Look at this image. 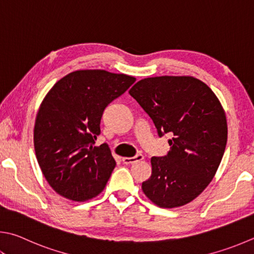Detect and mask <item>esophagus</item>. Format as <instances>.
<instances>
[{
  "mask_svg": "<svg viewBox=\"0 0 254 254\" xmlns=\"http://www.w3.org/2000/svg\"><path fill=\"white\" fill-rule=\"evenodd\" d=\"M144 159V156L142 154H136L135 156H132V158H122V161L124 164H132L135 162H139V161H142Z\"/></svg>",
  "mask_w": 254,
  "mask_h": 254,
  "instance_id": "34e87169",
  "label": "esophagus"
}]
</instances>
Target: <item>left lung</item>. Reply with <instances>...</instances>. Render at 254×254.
Wrapping results in <instances>:
<instances>
[{"instance_id":"8db88e82","label":"left lung","mask_w":254,"mask_h":254,"mask_svg":"<svg viewBox=\"0 0 254 254\" xmlns=\"http://www.w3.org/2000/svg\"><path fill=\"white\" fill-rule=\"evenodd\" d=\"M128 93L152 119L170 151L151 159L152 174L142 183L144 194L160 207L189 203L209 186L228 140L222 105L205 83L192 76L143 79Z\"/></svg>"}]
</instances>
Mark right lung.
I'll use <instances>...</instances> for the list:
<instances>
[{
  "label": "right lung",
  "instance_id": "right-lung-1",
  "mask_svg": "<svg viewBox=\"0 0 254 254\" xmlns=\"http://www.w3.org/2000/svg\"><path fill=\"white\" fill-rule=\"evenodd\" d=\"M135 79L104 70L72 72L54 84L36 115L34 149L44 178L66 199L102 192L117 162L107 143L95 146L104 110Z\"/></svg>",
  "mask_w": 254,
  "mask_h": 254
}]
</instances>
